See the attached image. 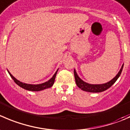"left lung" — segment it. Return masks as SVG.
Instances as JSON below:
<instances>
[{
	"label": "left lung",
	"mask_w": 130,
	"mask_h": 130,
	"mask_svg": "<svg viewBox=\"0 0 130 130\" xmlns=\"http://www.w3.org/2000/svg\"><path fill=\"white\" fill-rule=\"evenodd\" d=\"M123 65H124V64H123L120 70H119V72L118 73V74L116 75L115 77L113 78L111 80L109 81L108 83L101 84H91L86 83V82H84V80H83L80 77H79V75L77 74L75 70L74 69V77H75V83H76L77 86L80 89H82V90L83 91H85L91 92V93H100V92L104 91L109 89L110 86H112L114 84V83L116 81L117 79L119 78L121 74L122 70H123Z\"/></svg>",
	"instance_id": "left-lung-1"
}]
</instances>
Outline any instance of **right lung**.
<instances>
[{
  "instance_id": "right-lung-1",
  "label": "right lung",
  "mask_w": 130,
  "mask_h": 130,
  "mask_svg": "<svg viewBox=\"0 0 130 130\" xmlns=\"http://www.w3.org/2000/svg\"><path fill=\"white\" fill-rule=\"evenodd\" d=\"M58 70V69L56 70V72H55V74H54L53 76L49 80L45 82V83H42V84H26V83H22V82H20V80H18V79H16L7 70L8 73L9 74L10 76L11 77L12 79L14 80V81L15 82L16 84L20 86L21 88H23V89H26V90L28 91H39L43 90V89H47V88H51L53 85L54 83H55V77H56V74H57V72Z\"/></svg>"
}]
</instances>
